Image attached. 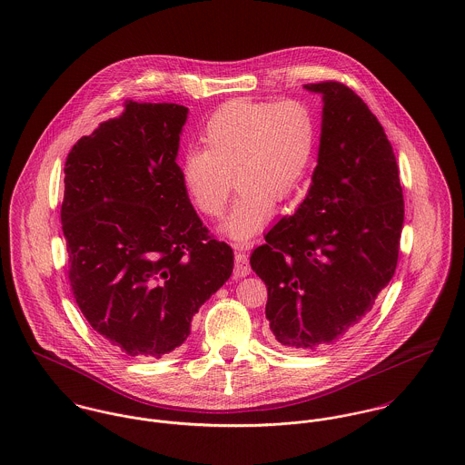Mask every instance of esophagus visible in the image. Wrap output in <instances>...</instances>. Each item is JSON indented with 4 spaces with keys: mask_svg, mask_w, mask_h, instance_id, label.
I'll use <instances>...</instances> for the list:
<instances>
[{
    "mask_svg": "<svg viewBox=\"0 0 465 465\" xmlns=\"http://www.w3.org/2000/svg\"><path fill=\"white\" fill-rule=\"evenodd\" d=\"M251 273L249 256L243 252H236L234 256V277H245Z\"/></svg>",
    "mask_w": 465,
    "mask_h": 465,
    "instance_id": "1",
    "label": "esophagus"
}]
</instances>
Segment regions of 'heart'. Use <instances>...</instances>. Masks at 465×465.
<instances>
[{
    "mask_svg": "<svg viewBox=\"0 0 465 465\" xmlns=\"http://www.w3.org/2000/svg\"><path fill=\"white\" fill-rule=\"evenodd\" d=\"M203 150L181 163L186 195L202 214L216 218L232 192L238 195L222 231L234 240L252 238L270 218L275 200L292 197L312 168L317 122L301 102L232 100L202 131Z\"/></svg>",
    "mask_w": 465,
    "mask_h": 465,
    "instance_id": "1",
    "label": "heart"
}]
</instances>
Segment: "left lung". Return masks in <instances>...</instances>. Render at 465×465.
Listing matches in <instances>:
<instances>
[{"label":"left lung","mask_w":465,"mask_h":465,"mask_svg":"<svg viewBox=\"0 0 465 465\" xmlns=\"http://www.w3.org/2000/svg\"><path fill=\"white\" fill-rule=\"evenodd\" d=\"M322 96L312 186L254 249L277 343L315 351L354 330L391 282L404 220L391 141L367 104L340 82L306 84Z\"/></svg>","instance_id":"1"}]
</instances>
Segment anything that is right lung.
I'll list each match as a JSON object with an SVG mask.
<instances>
[{
	"label": "right lung",
	"mask_w": 465,
	"mask_h": 465,
	"mask_svg": "<svg viewBox=\"0 0 465 465\" xmlns=\"http://www.w3.org/2000/svg\"><path fill=\"white\" fill-rule=\"evenodd\" d=\"M186 120L184 105L127 102L67 153L61 222L71 290L91 328L129 356L161 358L184 343L234 266L181 181Z\"/></svg>",
	"instance_id": "obj_1"
}]
</instances>
